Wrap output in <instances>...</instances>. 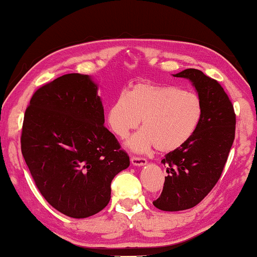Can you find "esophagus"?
I'll list each match as a JSON object with an SVG mask.
<instances>
[{"mask_svg": "<svg viewBox=\"0 0 257 257\" xmlns=\"http://www.w3.org/2000/svg\"><path fill=\"white\" fill-rule=\"evenodd\" d=\"M131 163L133 164V166H137V167H142L147 164V160L144 158H139V157H132L131 158Z\"/></svg>", "mask_w": 257, "mask_h": 257, "instance_id": "obj_1", "label": "esophagus"}]
</instances>
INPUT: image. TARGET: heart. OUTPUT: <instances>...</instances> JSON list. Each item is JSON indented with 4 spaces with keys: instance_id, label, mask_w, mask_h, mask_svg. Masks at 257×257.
Masks as SVG:
<instances>
[{
    "instance_id": "obj_1",
    "label": "heart",
    "mask_w": 257,
    "mask_h": 257,
    "mask_svg": "<svg viewBox=\"0 0 257 257\" xmlns=\"http://www.w3.org/2000/svg\"><path fill=\"white\" fill-rule=\"evenodd\" d=\"M201 115V100L195 93L143 81L110 104L107 124L116 137L124 139L142 119L143 130L128 140L127 147L137 152L156 147L158 152L168 153L192 138Z\"/></svg>"
}]
</instances>
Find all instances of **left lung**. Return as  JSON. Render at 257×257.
Wrapping results in <instances>:
<instances>
[{"label":"left lung","mask_w":257,"mask_h":257,"mask_svg":"<svg viewBox=\"0 0 257 257\" xmlns=\"http://www.w3.org/2000/svg\"><path fill=\"white\" fill-rule=\"evenodd\" d=\"M173 77L191 81L201 100L202 115L192 138L161 161L168 176L153 205L164 211L189 209L210 192L224 170L236 125L234 106L218 81L192 68Z\"/></svg>","instance_id":"obj_1"}]
</instances>
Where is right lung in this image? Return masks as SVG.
<instances>
[{"mask_svg":"<svg viewBox=\"0 0 257 257\" xmlns=\"http://www.w3.org/2000/svg\"><path fill=\"white\" fill-rule=\"evenodd\" d=\"M98 86L68 74L39 88L24 114L21 151L39 191L61 214L86 218L110 199L130 158L104 126Z\"/></svg>","mask_w":257,"mask_h":257,"instance_id":"right-lung-1","label":"right lung"}]
</instances>
